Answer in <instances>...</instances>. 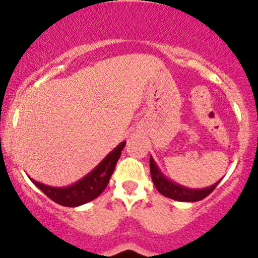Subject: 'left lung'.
Returning <instances> with one entry per match:
<instances>
[{"mask_svg":"<svg viewBox=\"0 0 258 258\" xmlns=\"http://www.w3.org/2000/svg\"><path fill=\"white\" fill-rule=\"evenodd\" d=\"M150 171L151 177H152L153 183H155L156 188L163 196L168 197V199L176 200V201L181 202H196L201 201L205 197H207L213 189L216 188L220 181L216 182L212 186L206 187V188H187V187L181 186V184L175 183L171 179H168L161 172L158 166L153 161L152 157H150Z\"/></svg>","mask_w":258,"mask_h":258,"instance_id":"1","label":"left lung"}]
</instances>
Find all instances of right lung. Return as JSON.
<instances>
[{"mask_svg":"<svg viewBox=\"0 0 258 258\" xmlns=\"http://www.w3.org/2000/svg\"><path fill=\"white\" fill-rule=\"evenodd\" d=\"M124 145H126L124 141L119 144L112 152H110L103 158L102 162L95 170H92L87 176L69 187H51L47 184L40 183L32 178L30 179L48 199H51L56 204L66 207L81 206V205H85L95 200L105 191Z\"/></svg>","mask_w":258,"mask_h":258,"instance_id":"add662e5","label":"right lung"}]
</instances>
